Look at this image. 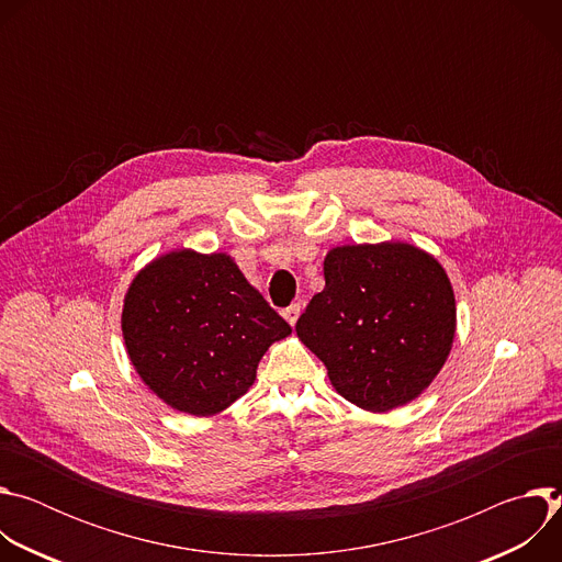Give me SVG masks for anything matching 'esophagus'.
I'll list each match as a JSON object with an SVG mask.
<instances>
[{
    "instance_id": "obj_1",
    "label": "esophagus",
    "mask_w": 562,
    "mask_h": 562,
    "mask_svg": "<svg viewBox=\"0 0 562 562\" xmlns=\"http://www.w3.org/2000/svg\"><path fill=\"white\" fill-rule=\"evenodd\" d=\"M300 311H302V306H300V304H291V306H286V308H284V313H282V315L286 317V323H289L291 327L297 323Z\"/></svg>"
}]
</instances>
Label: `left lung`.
I'll return each instance as SVG.
<instances>
[{
    "label": "left lung",
    "mask_w": 562,
    "mask_h": 562,
    "mask_svg": "<svg viewBox=\"0 0 562 562\" xmlns=\"http://www.w3.org/2000/svg\"><path fill=\"white\" fill-rule=\"evenodd\" d=\"M295 331L342 397L382 414L412 403L442 369L456 336L453 289L418 247H336Z\"/></svg>",
    "instance_id": "8db88e82"
}]
</instances>
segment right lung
I'll use <instances>...</instances> for the list:
<instances>
[{
    "label": "right lung",
    "instance_id": "right-lung-1",
    "mask_svg": "<svg viewBox=\"0 0 562 562\" xmlns=\"http://www.w3.org/2000/svg\"><path fill=\"white\" fill-rule=\"evenodd\" d=\"M122 334L144 384L182 414L213 416L245 395L291 327L226 254L171 251L131 282Z\"/></svg>",
    "mask_w": 562,
    "mask_h": 562
}]
</instances>
